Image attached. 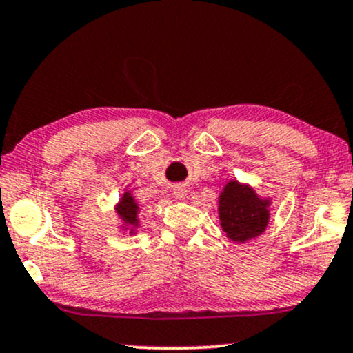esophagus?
I'll list each match as a JSON object with an SVG mask.
<instances>
[{"instance_id":"esophagus-1","label":"esophagus","mask_w":353,"mask_h":353,"mask_svg":"<svg viewBox=\"0 0 353 353\" xmlns=\"http://www.w3.org/2000/svg\"><path fill=\"white\" fill-rule=\"evenodd\" d=\"M174 195H176V197H179V199H182L185 195V190L182 189V188H177V189H174Z\"/></svg>"}]
</instances>
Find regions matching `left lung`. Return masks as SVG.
<instances>
[{
  "mask_svg": "<svg viewBox=\"0 0 353 353\" xmlns=\"http://www.w3.org/2000/svg\"><path fill=\"white\" fill-rule=\"evenodd\" d=\"M268 202L260 201L250 188L228 182L220 195V220L228 239L245 241L260 235L268 225Z\"/></svg>",
  "mask_w": 353,
  "mask_h": 353,
  "instance_id": "obj_1",
  "label": "left lung"
}]
</instances>
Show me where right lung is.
<instances>
[{"instance_id":"right-lung-1","label":"right lung","mask_w":353,"mask_h":353,"mask_svg":"<svg viewBox=\"0 0 353 353\" xmlns=\"http://www.w3.org/2000/svg\"><path fill=\"white\" fill-rule=\"evenodd\" d=\"M136 212H138V207L133 199H131L130 194L123 195L120 205H118V214L121 215V219L125 220L128 225H134L136 223Z\"/></svg>"}]
</instances>
